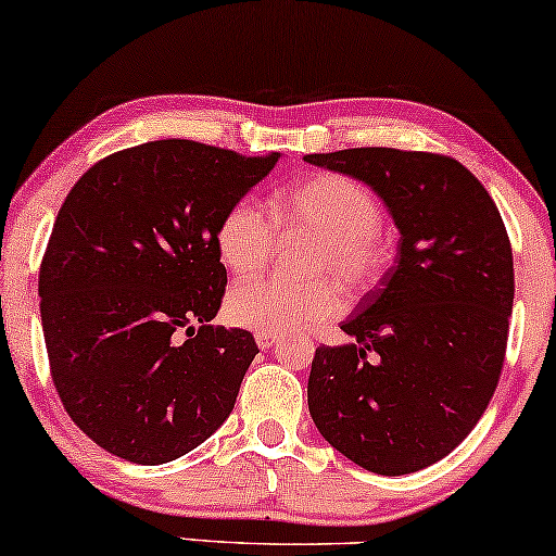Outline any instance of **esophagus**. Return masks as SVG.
I'll return each instance as SVG.
<instances>
[{
	"instance_id": "esophagus-1",
	"label": "esophagus",
	"mask_w": 556,
	"mask_h": 556,
	"mask_svg": "<svg viewBox=\"0 0 556 556\" xmlns=\"http://www.w3.org/2000/svg\"><path fill=\"white\" fill-rule=\"evenodd\" d=\"M257 346L261 349H270V346H276L278 344V337H268V333H257Z\"/></svg>"
}]
</instances>
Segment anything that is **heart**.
<instances>
[{
  "label": "heart",
  "mask_w": 556,
  "mask_h": 556,
  "mask_svg": "<svg viewBox=\"0 0 556 556\" xmlns=\"http://www.w3.org/2000/svg\"><path fill=\"white\" fill-rule=\"evenodd\" d=\"M288 230L314 235L318 248L311 253L308 276L337 278L349 293H362L382 273L384 253L379 245L382 210L359 181L321 174L295 187L278 204ZM278 238L276 217L255 200L235 202L217 227V255L235 276L261 270ZM341 295L331 280L291 286L273 278H245L227 293L225 311L235 326L255 333L303 329L318 318L339 314Z\"/></svg>",
  "instance_id": "heart-1"
}]
</instances>
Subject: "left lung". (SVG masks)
Segmentation results:
<instances>
[{
	"label": "left lung",
	"instance_id": "1",
	"mask_svg": "<svg viewBox=\"0 0 556 556\" xmlns=\"http://www.w3.org/2000/svg\"><path fill=\"white\" fill-rule=\"evenodd\" d=\"M359 179L400 230L397 257L318 346L308 413L326 443L379 476L460 445L496 392L514 306V255L491 194L451 156L384 147L303 156Z\"/></svg>",
	"mask_w": 556,
	"mask_h": 556
}]
</instances>
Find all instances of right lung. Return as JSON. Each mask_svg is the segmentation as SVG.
<instances>
[{
  "instance_id": "add662e5",
  "label": "right lung",
  "mask_w": 556,
  "mask_h": 556,
  "mask_svg": "<svg viewBox=\"0 0 556 556\" xmlns=\"http://www.w3.org/2000/svg\"><path fill=\"white\" fill-rule=\"evenodd\" d=\"M278 159L149 141L65 197L40 268L45 346L67 415L103 451L162 466L230 417L257 346L210 326L227 286L215 238Z\"/></svg>"
}]
</instances>
